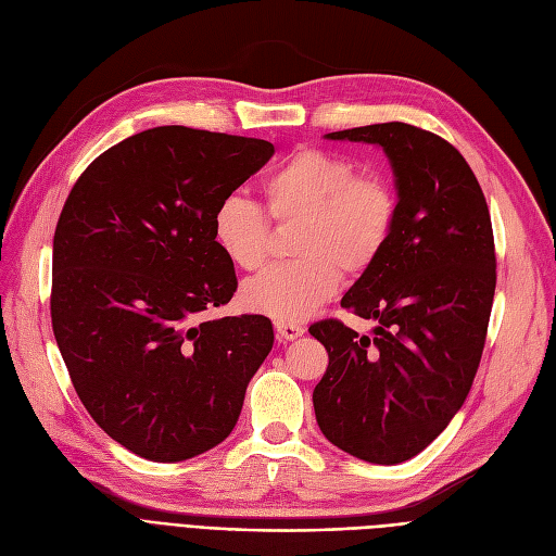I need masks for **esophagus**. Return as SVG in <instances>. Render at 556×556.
Masks as SVG:
<instances>
[{"mask_svg":"<svg viewBox=\"0 0 556 556\" xmlns=\"http://www.w3.org/2000/svg\"><path fill=\"white\" fill-rule=\"evenodd\" d=\"M275 330H277L279 342H293V339L302 337V332H304L302 326H298V324H283V320H277Z\"/></svg>","mask_w":556,"mask_h":556,"instance_id":"1","label":"esophagus"}]
</instances>
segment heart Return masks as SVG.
Segmentation results:
<instances>
[{"mask_svg": "<svg viewBox=\"0 0 556 556\" xmlns=\"http://www.w3.org/2000/svg\"><path fill=\"white\" fill-rule=\"evenodd\" d=\"M265 211L240 193L214 207V240L240 270H258L270 256L273 228L293 226V256L242 286L249 309L283 324L312 316L337 293L342 275L357 279L379 263L400 217V193L381 170H357L353 159L302 148L267 175Z\"/></svg>", "mask_w": 556, "mask_h": 556, "instance_id": "b5f03b06", "label": "heart"}]
</instances>
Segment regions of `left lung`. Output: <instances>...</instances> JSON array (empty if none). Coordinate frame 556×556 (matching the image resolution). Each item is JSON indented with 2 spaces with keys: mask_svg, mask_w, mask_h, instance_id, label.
<instances>
[{
  "mask_svg": "<svg viewBox=\"0 0 556 556\" xmlns=\"http://www.w3.org/2000/svg\"><path fill=\"white\" fill-rule=\"evenodd\" d=\"M328 138L386 150L400 217L379 263L342 298L376 320L374 334L339 318L309 326L330 357L314 388L316 422L344 453L397 464L425 451L471 390L496 286L492 219L467 159L432 131L383 122Z\"/></svg>",
  "mask_w": 556,
  "mask_h": 556,
  "instance_id": "8db88e82",
  "label": "left lung"
}]
</instances>
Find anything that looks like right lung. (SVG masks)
Here are the masks:
<instances>
[{
	"mask_svg": "<svg viewBox=\"0 0 556 556\" xmlns=\"http://www.w3.org/2000/svg\"><path fill=\"white\" fill-rule=\"evenodd\" d=\"M273 154L261 138L148 129L99 154L62 207L52 332L87 414L140 457L222 443L273 349L267 316H205L238 289L214 207Z\"/></svg>",
	"mask_w": 556,
	"mask_h": 556,
	"instance_id": "obj_1",
	"label": "right lung"
}]
</instances>
